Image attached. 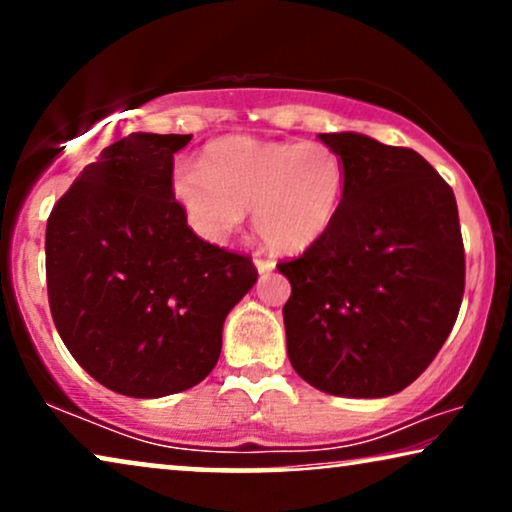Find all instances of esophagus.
Listing matches in <instances>:
<instances>
[{"mask_svg": "<svg viewBox=\"0 0 512 512\" xmlns=\"http://www.w3.org/2000/svg\"><path fill=\"white\" fill-rule=\"evenodd\" d=\"M254 263H256L258 272H270L272 268H275V261H272V258H265L261 254H254Z\"/></svg>", "mask_w": 512, "mask_h": 512, "instance_id": "34e87169", "label": "esophagus"}]
</instances>
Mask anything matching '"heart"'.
Masks as SVG:
<instances>
[{
    "label": "heart",
    "instance_id": "1",
    "mask_svg": "<svg viewBox=\"0 0 512 512\" xmlns=\"http://www.w3.org/2000/svg\"><path fill=\"white\" fill-rule=\"evenodd\" d=\"M172 191L205 240H226L251 207L258 237L296 254L331 230L345 193V163L324 142L228 137L207 146L202 165L174 167Z\"/></svg>",
    "mask_w": 512,
    "mask_h": 512
}]
</instances>
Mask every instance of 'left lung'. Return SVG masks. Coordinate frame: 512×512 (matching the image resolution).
<instances>
[{
  "label": "left lung",
  "mask_w": 512,
  "mask_h": 512,
  "mask_svg": "<svg viewBox=\"0 0 512 512\" xmlns=\"http://www.w3.org/2000/svg\"><path fill=\"white\" fill-rule=\"evenodd\" d=\"M345 163L333 226L298 258L286 352L307 384L333 396L382 398L429 368L457 321L466 282L457 200L405 146L356 132L319 135Z\"/></svg>",
  "instance_id": "obj_1"
}]
</instances>
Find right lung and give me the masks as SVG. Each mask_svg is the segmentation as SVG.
<instances>
[{
    "mask_svg": "<svg viewBox=\"0 0 512 512\" xmlns=\"http://www.w3.org/2000/svg\"><path fill=\"white\" fill-rule=\"evenodd\" d=\"M191 135L118 139L46 223L48 305L79 366L123 396L158 398L212 373L228 312L256 284L251 256L200 240L174 198Z\"/></svg>",
    "mask_w": 512,
    "mask_h": 512,
    "instance_id": "right-lung-1",
    "label": "right lung"
}]
</instances>
